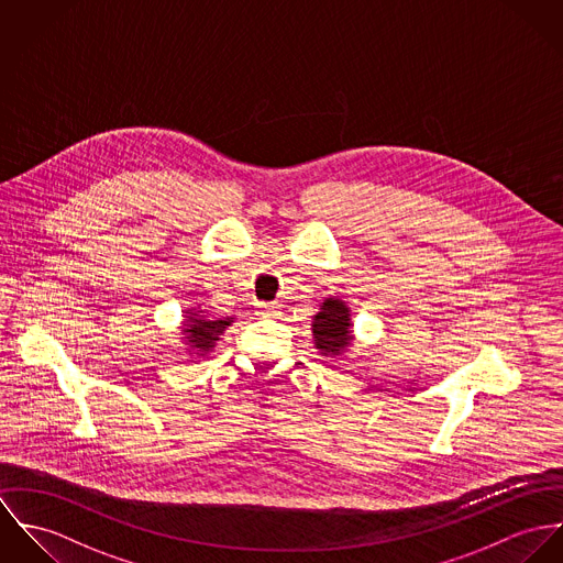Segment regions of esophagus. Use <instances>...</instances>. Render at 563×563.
Here are the masks:
<instances>
[{
  "label": "esophagus",
  "instance_id": "1",
  "mask_svg": "<svg viewBox=\"0 0 563 563\" xmlns=\"http://www.w3.org/2000/svg\"><path fill=\"white\" fill-rule=\"evenodd\" d=\"M256 309H258L261 317H272V314H276V307L269 305V302H261Z\"/></svg>",
  "mask_w": 563,
  "mask_h": 563
}]
</instances>
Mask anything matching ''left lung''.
Instances as JSON below:
<instances>
[{
    "instance_id": "obj_1",
    "label": "left lung",
    "mask_w": 563,
    "mask_h": 563,
    "mask_svg": "<svg viewBox=\"0 0 563 563\" xmlns=\"http://www.w3.org/2000/svg\"><path fill=\"white\" fill-rule=\"evenodd\" d=\"M350 314L347 307L339 300L328 298L321 305V311L314 314L312 334L314 343L323 354H339L350 341Z\"/></svg>"
}]
</instances>
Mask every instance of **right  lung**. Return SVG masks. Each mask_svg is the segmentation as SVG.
<instances>
[{
	"label": "right lung",
	"mask_w": 563,
	"mask_h": 563,
	"mask_svg": "<svg viewBox=\"0 0 563 563\" xmlns=\"http://www.w3.org/2000/svg\"><path fill=\"white\" fill-rule=\"evenodd\" d=\"M231 325V319H216L209 321L205 317H189L188 330L189 343H194L198 350L207 352L213 347V343L218 341V336L222 334V330Z\"/></svg>",
	"instance_id": "obj_1"
}]
</instances>
